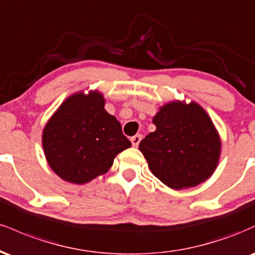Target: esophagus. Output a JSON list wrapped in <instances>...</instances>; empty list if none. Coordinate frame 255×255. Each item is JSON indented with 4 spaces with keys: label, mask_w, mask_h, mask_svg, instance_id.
<instances>
[{
    "label": "esophagus",
    "mask_w": 255,
    "mask_h": 255,
    "mask_svg": "<svg viewBox=\"0 0 255 255\" xmlns=\"http://www.w3.org/2000/svg\"><path fill=\"white\" fill-rule=\"evenodd\" d=\"M141 139H142V135H141V134H135V135L130 137L131 145H133L134 147H136V146L140 144V141H141Z\"/></svg>",
    "instance_id": "esophagus-1"
}]
</instances>
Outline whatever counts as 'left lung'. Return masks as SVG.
I'll return each instance as SVG.
<instances>
[{
  "label": "left lung",
  "instance_id": "obj_1",
  "mask_svg": "<svg viewBox=\"0 0 255 255\" xmlns=\"http://www.w3.org/2000/svg\"><path fill=\"white\" fill-rule=\"evenodd\" d=\"M156 130L139 150L158 180L172 189L205 182L217 169L222 141L211 118L197 102L170 101L152 119Z\"/></svg>",
  "mask_w": 255,
  "mask_h": 255
}]
</instances>
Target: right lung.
Instances as JSON below:
<instances>
[{
	"instance_id": "1",
	"label": "right lung",
	"mask_w": 255,
	"mask_h": 255,
	"mask_svg": "<svg viewBox=\"0 0 255 255\" xmlns=\"http://www.w3.org/2000/svg\"><path fill=\"white\" fill-rule=\"evenodd\" d=\"M103 93H73L48 120L42 134L44 156L62 180L84 184L107 174L120 152L131 144L110 115Z\"/></svg>"
}]
</instances>
